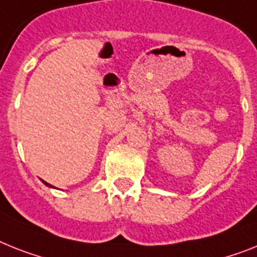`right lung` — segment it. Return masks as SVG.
Segmentation results:
<instances>
[{
	"instance_id": "right-lung-1",
	"label": "right lung",
	"mask_w": 257,
	"mask_h": 257,
	"mask_svg": "<svg viewBox=\"0 0 257 257\" xmlns=\"http://www.w3.org/2000/svg\"><path fill=\"white\" fill-rule=\"evenodd\" d=\"M42 182H43L44 185H47L48 188H55V186H52V185H50V184H48V182H46V181H43V180H42Z\"/></svg>"
}]
</instances>
